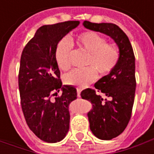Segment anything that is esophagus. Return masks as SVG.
<instances>
[{
    "label": "esophagus",
    "instance_id": "1",
    "mask_svg": "<svg viewBox=\"0 0 154 154\" xmlns=\"http://www.w3.org/2000/svg\"><path fill=\"white\" fill-rule=\"evenodd\" d=\"M80 92H81V89L80 88H77V95H78L79 98L80 97Z\"/></svg>",
    "mask_w": 154,
    "mask_h": 154
}]
</instances>
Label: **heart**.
<instances>
[{
    "label": "heart",
    "mask_w": 154,
    "mask_h": 154,
    "mask_svg": "<svg viewBox=\"0 0 154 154\" xmlns=\"http://www.w3.org/2000/svg\"><path fill=\"white\" fill-rule=\"evenodd\" d=\"M76 44L81 50L88 53L86 66L83 69H75L63 77L67 85L83 88L97 80L98 74L108 75L116 67L120 59V51L114 45L108 44L101 35L93 32H85L76 37ZM73 45L68 38H62L56 45V61L62 70L70 68V55Z\"/></svg>",
    "instance_id": "b5f03b06"
}]
</instances>
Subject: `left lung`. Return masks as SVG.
Segmentation results:
<instances>
[{"label":"left lung","mask_w":154,"mask_h":154,"mask_svg":"<svg viewBox=\"0 0 154 154\" xmlns=\"http://www.w3.org/2000/svg\"><path fill=\"white\" fill-rule=\"evenodd\" d=\"M86 29L108 35L117 45L120 59L114 70L94 84L98 92L87 88L80 96L92 103L87 113L92 134L100 140H111L121 134L130 120L135 93V58L128 36L119 26L111 23L84 21Z\"/></svg>","instance_id":"left-lung-1"}]
</instances>
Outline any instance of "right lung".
<instances>
[{
  "label": "right lung",
  "mask_w": 154,
  "mask_h": 154,
  "mask_svg": "<svg viewBox=\"0 0 154 154\" xmlns=\"http://www.w3.org/2000/svg\"><path fill=\"white\" fill-rule=\"evenodd\" d=\"M80 21L43 26L22 51L19 89L22 111L29 128L39 139L56 143L69 129V105L77 98L76 88L62 86L56 63V45ZM61 90V96L57 93ZM55 97V98H53Z\"/></svg>",
  "instance_id": "obj_1"
}]
</instances>
